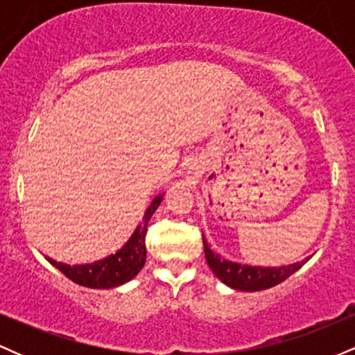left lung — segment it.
Returning <instances> with one entry per match:
<instances>
[{
  "label": "left lung",
  "instance_id": "1",
  "mask_svg": "<svg viewBox=\"0 0 355 355\" xmlns=\"http://www.w3.org/2000/svg\"><path fill=\"white\" fill-rule=\"evenodd\" d=\"M203 252H205L207 263H209L211 272H214V274L225 285L243 292L266 291V288L274 287V285L288 279V277L299 270V268L309 260L305 259L302 262H297L292 263V266L284 267L242 266V263L229 262V260L222 259V257L215 254V252H211L210 247L207 245L205 239H203Z\"/></svg>",
  "mask_w": 355,
  "mask_h": 355
}]
</instances>
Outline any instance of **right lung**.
I'll list each match as a JSON object with an SVG mask.
<instances>
[{
    "mask_svg": "<svg viewBox=\"0 0 355 355\" xmlns=\"http://www.w3.org/2000/svg\"><path fill=\"white\" fill-rule=\"evenodd\" d=\"M164 195L157 197L145 211V217L141 225H138L135 234L132 239L126 242V245L116 252L115 255H110L107 259L98 260L95 263H87V266H67V263L56 262L46 257L48 262L55 266L61 274H64L68 279L73 280L75 284L83 285L89 288H112L118 285L128 282L135 277L138 272L145 266L146 259V229H148V222L152 218L153 211L158 209Z\"/></svg>",
    "mask_w": 355,
    "mask_h": 355,
    "instance_id": "add662e5",
    "label": "right lung"
}]
</instances>
